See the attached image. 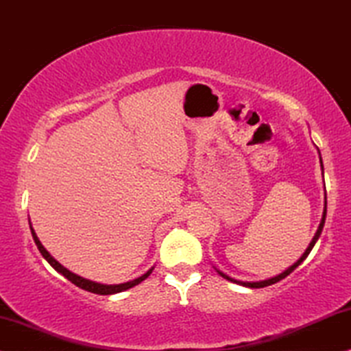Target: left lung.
Wrapping results in <instances>:
<instances>
[{"label": "left lung", "instance_id": "left-lung-1", "mask_svg": "<svg viewBox=\"0 0 351 351\" xmlns=\"http://www.w3.org/2000/svg\"><path fill=\"white\" fill-rule=\"evenodd\" d=\"M319 151V149H317ZM319 156H321V153H319ZM321 169H322V174H324V166H322V158H321ZM326 215H327V195L324 197V213H322V219H321V224H319V228H317V232H315L314 234V237H313V241H311V244L308 245V249H306V252L301 255V258L298 262H295L293 263L291 267L289 268H287V270L283 271V274H280V275H276V276H274V278H268V280H262V281H241V280H236V278H231V276L229 275H226V274H223L221 270H218V268H216V271H218L219 275L223 276V278H226V280H229V281H232V283H236V285H242V287H245V288H265V287H270V285H274V283H276V281H280V280H283L285 276H288L289 274H291L293 270H295V268L298 267V265H301V262L304 261L306 257H308L309 255V252L311 250H313V247H314V244L315 242H317V239H319V236H321V232H322V229H324V223H326Z\"/></svg>", "mask_w": 351, "mask_h": 351}]
</instances>
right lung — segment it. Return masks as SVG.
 Returning <instances> with one entry per match:
<instances>
[{
	"mask_svg": "<svg viewBox=\"0 0 351 351\" xmlns=\"http://www.w3.org/2000/svg\"><path fill=\"white\" fill-rule=\"evenodd\" d=\"M29 224H30V223H29ZM30 232H32L34 242H36L37 249L40 250L42 257L45 258V261L49 262L50 265L53 267L56 271H58V274H62V275L64 276V278H68V280L71 281V283H75L76 287H80L81 289H86V291H90V293H96V295H115V293H122V291H125V289H130V288L136 287V285L141 283L143 280L148 278V276L151 275V271H153V268H149V270L146 271L145 275L138 276V278L132 280V281H127V283H120V285H102V283H97V281H90V280H88V278H83V276L73 274V271L68 270V268H64L58 261H55V258L50 255L49 250L43 247L42 242L38 241V237H37L36 231H34L32 226H30Z\"/></svg>",
	"mask_w": 351,
	"mask_h": 351,
	"instance_id": "obj_1",
	"label": "right lung"
}]
</instances>
